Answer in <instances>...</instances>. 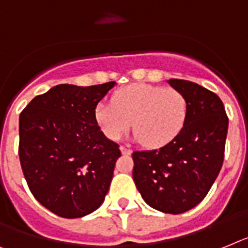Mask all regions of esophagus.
Returning <instances> with one entry per match:
<instances>
[{"mask_svg":"<svg viewBox=\"0 0 248 248\" xmlns=\"http://www.w3.org/2000/svg\"><path fill=\"white\" fill-rule=\"evenodd\" d=\"M120 150H121V153L124 154V155H130V154L132 153V150H131L130 147H127V146H124V145H122V146L120 147Z\"/></svg>","mask_w":248,"mask_h":248,"instance_id":"34e87169","label":"esophagus"}]
</instances>
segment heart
<instances>
[{
  "label": "heart",
  "instance_id": "obj_1",
  "mask_svg": "<svg viewBox=\"0 0 248 248\" xmlns=\"http://www.w3.org/2000/svg\"><path fill=\"white\" fill-rule=\"evenodd\" d=\"M188 99L175 88L134 84L112 95V103L95 107V120L102 132L118 140L128 128L147 147H163L176 139L188 118Z\"/></svg>",
  "mask_w": 248,
  "mask_h": 248
}]
</instances>
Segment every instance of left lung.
<instances>
[{
	"label": "left lung",
	"mask_w": 248,
	"mask_h": 248,
	"mask_svg": "<svg viewBox=\"0 0 248 248\" xmlns=\"http://www.w3.org/2000/svg\"><path fill=\"white\" fill-rule=\"evenodd\" d=\"M169 83L188 99L185 126L165 146L135 151L132 178L150 207L180 214L204 199L219 174L228 116L223 102L209 89L184 79Z\"/></svg>",
	"instance_id": "obj_1"
}]
</instances>
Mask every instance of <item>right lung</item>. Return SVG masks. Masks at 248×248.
Masks as SVG:
<instances>
[{
  "label": "right lung",
  "instance_id": "right-lung-1",
  "mask_svg": "<svg viewBox=\"0 0 248 248\" xmlns=\"http://www.w3.org/2000/svg\"><path fill=\"white\" fill-rule=\"evenodd\" d=\"M113 85H55L20 113L24 176L35 199L59 217H84L108 193L121 151L102 134L95 107Z\"/></svg>",
  "mask_w": 248,
  "mask_h": 248
}]
</instances>
